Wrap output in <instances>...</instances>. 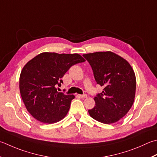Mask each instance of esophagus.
Wrapping results in <instances>:
<instances>
[{
  "instance_id": "1",
  "label": "esophagus",
  "mask_w": 157,
  "mask_h": 157,
  "mask_svg": "<svg viewBox=\"0 0 157 157\" xmlns=\"http://www.w3.org/2000/svg\"><path fill=\"white\" fill-rule=\"evenodd\" d=\"M79 97H80L82 98H86L87 97V94H78Z\"/></svg>"
}]
</instances>
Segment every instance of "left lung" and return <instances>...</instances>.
Returning <instances> with one entry per match:
<instances>
[{"mask_svg":"<svg viewBox=\"0 0 157 157\" xmlns=\"http://www.w3.org/2000/svg\"><path fill=\"white\" fill-rule=\"evenodd\" d=\"M90 64L95 80L103 91L94 97L95 105L88 113L104 124L118 121L133 105L136 89V75L130 64L112 52L83 55Z\"/></svg>","mask_w":157,"mask_h":157,"instance_id":"obj_1","label":"left lung"}]
</instances>
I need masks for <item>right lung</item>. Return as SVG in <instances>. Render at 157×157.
Masks as SVG:
<instances>
[{"label":"right lung","instance_id":"add662e5","mask_svg":"<svg viewBox=\"0 0 157 157\" xmlns=\"http://www.w3.org/2000/svg\"><path fill=\"white\" fill-rule=\"evenodd\" d=\"M85 60L78 54L44 52L29 61L20 76V91L26 109L37 121L52 124L68 113L73 94L57 91L70 67Z\"/></svg>","mask_w":157,"mask_h":157}]
</instances>
